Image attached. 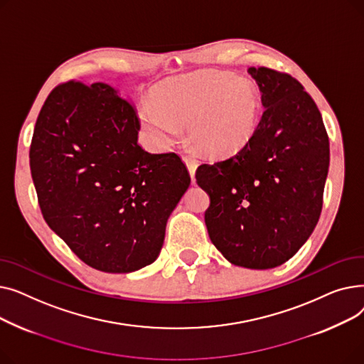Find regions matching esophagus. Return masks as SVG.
Returning a JSON list of instances; mask_svg holds the SVG:
<instances>
[{
	"instance_id": "1",
	"label": "esophagus",
	"mask_w": 364,
	"mask_h": 364,
	"mask_svg": "<svg viewBox=\"0 0 364 364\" xmlns=\"http://www.w3.org/2000/svg\"><path fill=\"white\" fill-rule=\"evenodd\" d=\"M183 161H184V164H186V166H187V169H188L190 177H192V180L195 181V174H196V168H198V161H196V158L192 156V155H184V156H183Z\"/></svg>"
}]
</instances>
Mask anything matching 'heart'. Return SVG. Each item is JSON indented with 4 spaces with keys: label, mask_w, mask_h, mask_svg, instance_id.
<instances>
[{
    "label": "heart",
    "mask_w": 364,
    "mask_h": 364,
    "mask_svg": "<svg viewBox=\"0 0 364 364\" xmlns=\"http://www.w3.org/2000/svg\"><path fill=\"white\" fill-rule=\"evenodd\" d=\"M140 119L151 140L165 147L186 125L188 140L211 158H228L254 139L261 121L255 84L232 73L205 70L162 88L156 105H143Z\"/></svg>",
    "instance_id": "obj_1"
}]
</instances>
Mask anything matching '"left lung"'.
<instances>
[{
	"mask_svg": "<svg viewBox=\"0 0 364 364\" xmlns=\"http://www.w3.org/2000/svg\"><path fill=\"white\" fill-rule=\"evenodd\" d=\"M261 91L254 139L230 159L203 164L196 181L211 199L209 237L227 261L267 270L292 258L318 221L329 169L321 114L288 73L247 69Z\"/></svg>",
	"mask_w": 364,
	"mask_h": 364,
	"instance_id": "8db88e82",
	"label": "left lung"
}]
</instances>
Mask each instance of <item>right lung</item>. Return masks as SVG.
<instances>
[{"instance_id":"add662e5","label":"right lung","mask_w":364,"mask_h":364,"mask_svg":"<svg viewBox=\"0 0 364 364\" xmlns=\"http://www.w3.org/2000/svg\"><path fill=\"white\" fill-rule=\"evenodd\" d=\"M140 122L117 88L66 82L33 129L31 174L44 220L73 254L105 273L155 261L166 221L190 186L176 153L137 143Z\"/></svg>"}]
</instances>
